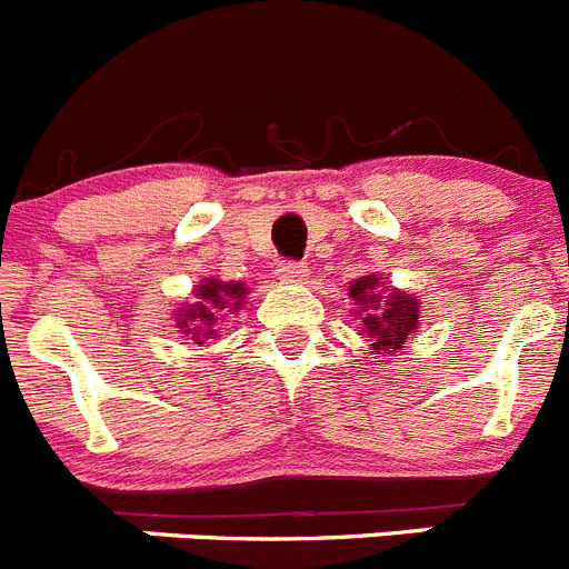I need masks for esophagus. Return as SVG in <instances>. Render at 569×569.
Returning <instances> with one entry per match:
<instances>
[{
  "label": "esophagus",
  "instance_id": "esophagus-1",
  "mask_svg": "<svg viewBox=\"0 0 569 569\" xmlns=\"http://www.w3.org/2000/svg\"><path fill=\"white\" fill-rule=\"evenodd\" d=\"M278 280L280 283H306V280H309V269L300 263H280Z\"/></svg>",
  "mask_w": 569,
  "mask_h": 569
}]
</instances>
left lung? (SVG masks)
Masks as SVG:
<instances>
[{
    "mask_svg": "<svg viewBox=\"0 0 569 569\" xmlns=\"http://www.w3.org/2000/svg\"><path fill=\"white\" fill-rule=\"evenodd\" d=\"M355 300L351 315L360 320V335L371 337V355L386 362L406 346L419 329V300L411 291H399L382 274H362L348 286Z\"/></svg>",
    "mask_w": 569,
    "mask_h": 569,
    "instance_id": "1",
    "label": "left lung"
}]
</instances>
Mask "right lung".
<instances>
[{
    "label": "right lung",
    "instance_id": "right-lung-1",
    "mask_svg": "<svg viewBox=\"0 0 569 569\" xmlns=\"http://www.w3.org/2000/svg\"><path fill=\"white\" fill-rule=\"evenodd\" d=\"M249 289L238 280H218L207 278L196 286V300L181 303L176 311V329L196 346H203L207 340L218 337V322L227 315L243 309Z\"/></svg>",
    "mask_w": 569,
    "mask_h": 569
}]
</instances>
